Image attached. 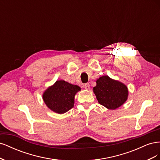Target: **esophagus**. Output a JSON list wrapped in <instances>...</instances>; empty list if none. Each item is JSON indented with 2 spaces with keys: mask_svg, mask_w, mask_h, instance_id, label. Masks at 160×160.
Wrapping results in <instances>:
<instances>
[{
  "mask_svg": "<svg viewBox=\"0 0 160 160\" xmlns=\"http://www.w3.org/2000/svg\"><path fill=\"white\" fill-rule=\"evenodd\" d=\"M84 88L87 90H89L90 89V85L89 83H85L84 85Z\"/></svg>",
  "mask_w": 160,
  "mask_h": 160,
  "instance_id": "34e87169",
  "label": "esophagus"
}]
</instances>
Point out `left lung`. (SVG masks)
Segmentation results:
<instances>
[{"label":"left lung","instance_id":"left-lung-1","mask_svg":"<svg viewBox=\"0 0 160 160\" xmlns=\"http://www.w3.org/2000/svg\"><path fill=\"white\" fill-rule=\"evenodd\" d=\"M93 92L98 102L109 109L122 106L128 98V89L122 82L103 75L96 81Z\"/></svg>","mask_w":160,"mask_h":160}]
</instances>
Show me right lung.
I'll use <instances>...</instances> for the list:
<instances>
[{
  "instance_id": "1",
  "label": "right lung",
  "mask_w": 160,
  "mask_h": 160,
  "mask_svg": "<svg viewBox=\"0 0 160 160\" xmlns=\"http://www.w3.org/2000/svg\"><path fill=\"white\" fill-rule=\"evenodd\" d=\"M79 91L81 88L78 85L59 80L45 91L42 99L48 108L62 114L73 108L75 94Z\"/></svg>"
}]
</instances>
